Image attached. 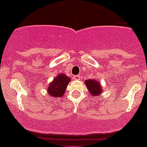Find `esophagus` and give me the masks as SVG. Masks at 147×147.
<instances>
[{
  "label": "esophagus",
  "mask_w": 147,
  "mask_h": 147,
  "mask_svg": "<svg viewBox=\"0 0 147 147\" xmlns=\"http://www.w3.org/2000/svg\"><path fill=\"white\" fill-rule=\"evenodd\" d=\"M81 78H82V77H81L80 75H76V76H74V79L75 80H77V81L80 80Z\"/></svg>",
  "instance_id": "esophagus-1"
}]
</instances>
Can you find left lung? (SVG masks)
Returning a JSON list of instances; mask_svg holds the SVG:
<instances>
[{"label":"left lung","instance_id":"left-lung-1","mask_svg":"<svg viewBox=\"0 0 147 147\" xmlns=\"http://www.w3.org/2000/svg\"><path fill=\"white\" fill-rule=\"evenodd\" d=\"M86 87L88 89V91L92 95L98 96L100 95V92H102L103 89L102 88L99 82L95 79H87L85 82Z\"/></svg>","mask_w":147,"mask_h":147}]
</instances>
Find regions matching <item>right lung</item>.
Wrapping results in <instances>:
<instances>
[{
  "label": "right lung",
  "instance_id": "obj_1",
  "mask_svg": "<svg viewBox=\"0 0 147 147\" xmlns=\"http://www.w3.org/2000/svg\"><path fill=\"white\" fill-rule=\"evenodd\" d=\"M71 79L64 74H60L53 79L47 90L48 94L54 98H60L65 93Z\"/></svg>",
  "mask_w": 147,
  "mask_h": 147
}]
</instances>
